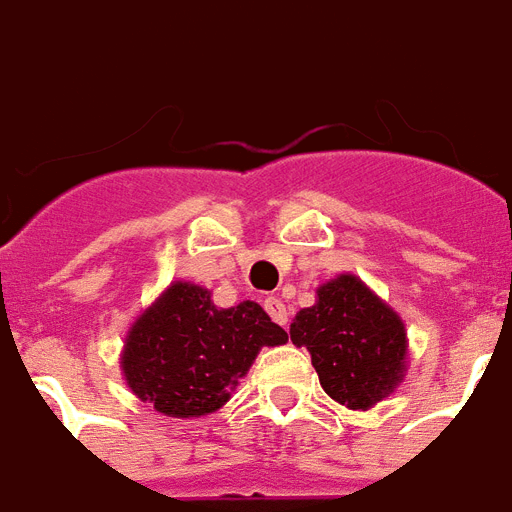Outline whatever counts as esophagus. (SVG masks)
Masks as SVG:
<instances>
[{
  "mask_svg": "<svg viewBox=\"0 0 512 512\" xmlns=\"http://www.w3.org/2000/svg\"><path fill=\"white\" fill-rule=\"evenodd\" d=\"M264 309H267V314L277 322V325H282V327L288 325V309H285V304H282L280 298L277 296L264 298Z\"/></svg>",
  "mask_w": 512,
  "mask_h": 512,
  "instance_id": "esophagus-1",
  "label": "esophagus"
}]
</instances>
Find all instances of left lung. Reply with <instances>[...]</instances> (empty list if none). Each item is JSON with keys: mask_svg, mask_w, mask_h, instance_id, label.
I'll return each instance as SVG.
<instances>
[{"mask_svg": "<svg viewBox=\"0 0 512 512\" xmlns=\"http://www.w3.org/2000/svg\"><path fill=\"white\" fill-rule=\"evenodd\" d=\"M290 341L309 349L325 394L351 410H367L404 378L402 320L351 275L317 290V304L301 309L290 325Z\"/></svg>", "mask_w": 512, "mask_h": 512, "instance_id": "obj_1", "label": "left lung"}]
</instances>
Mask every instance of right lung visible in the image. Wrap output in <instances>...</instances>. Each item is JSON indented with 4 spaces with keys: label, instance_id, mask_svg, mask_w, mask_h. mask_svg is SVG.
Listing matches in <instances>:
<instances>
[{
    "label": "right lung",
    "instance_id": "add662e5",
    "mask_svg": "<svg viewBox=\"0 0 512 512\" xmlns=\"http://www.w3.org/2000/svg\"><path fill=\"white\" fill-rule=\"evenodd\" d=\"M288 333L256 301L219 309L206 288L174 282L126 335L124 375L142 402L171 418L219 410L261 346Z\"/></svg>",
    "mask_w": 512,
    "mask_h": 512
}]
</instances>
